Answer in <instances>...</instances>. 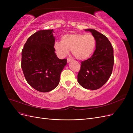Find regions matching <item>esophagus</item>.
Masks as SVG:
<instances>
[{"mask_svg":"<svg viewBox=\"0 0 133 133\" xmlns=\"http://www.w3.org/2000/svg\"><path fill=\"white\" fill-rule=\"evenodd\" d=\"M71 60H72V59H70V58H68L67 59V62L68 63H69V62H70Z\"/></svg>","mask_w":133,"mask_h":133,"instance_id":"1","label":"esophagus"}]
</instances>
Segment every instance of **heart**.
I'll use <instances>...</instances> for the list:
<instances>
[{"label": "heart", "instance_id": "b5f03b06", "mask_svg": "<svg viewBox=\"0 0 133 133\" xmlns=\"http://www.w3.org/2000/svg\"><path fill=\"white\" fill-rule=\"evenodd\" d=\"M95 45V39L91 34L72 33L63 36L62 42H55L54 49L60 58L65 57L71 50L76 59L85 60L93 53Z\"/></svg>", "mask_w": 133, "mask_h": 133}]
</instances>
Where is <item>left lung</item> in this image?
Masks as SVG:
<instances>
[{"instance_id": "8db88e82", "label": "left lung", "mask_w": 133, "mask_h": 133, "mask_svg": "<svg viewBox=\"0 0 133 133\" xmlns=\"http://www.w3.org/2000/svg\"><path fill=\"white\" fill-rule=\"evenodd\" d=\"M96 41V49L91 57L81 62L78 82L87 89L96 90L105 84L111 75L114 51L107 37L95 29H88Z\"/></svg>"}]
</instances>
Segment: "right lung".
I'll return each instance as SVG.
<instances>
[{"mask_svg":"<svg viewBox=\"0 0 133 133\" xmlns=\"http://www.w3.org/2000/svg\"><path fill=\"white\" fill-rule=\"evenodd\" d=\"M53 29L41 30L28 39L22 51L21 66L28 83L41 92L57 87L60 76L66 65L55 53Z\"/></svg>","mask_w":133,"mask_h":133,"instance_id":"right-lung-1","label":"right lung"}]
</instances>
